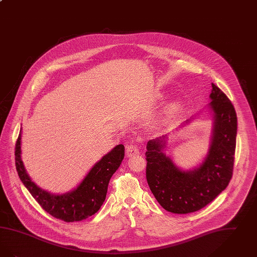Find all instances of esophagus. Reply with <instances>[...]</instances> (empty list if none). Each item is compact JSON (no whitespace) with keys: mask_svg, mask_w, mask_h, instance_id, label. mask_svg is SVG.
Here are the masks:
<instances>
[{"mask_svg":"<svg viewBox=\"0 0 257 257\" xmlns=\"http://www.w3.org/2000/svg\"><path fill=\"white\" fill-rule=\"evenodd\" d=\"M140 154V151H139V148L136 146V145H129L127 148H126V155L128 158L130 157H134V156H137V155Z\"/></svg>","mask_w":257,"mask_h":257,"instance_id":"obj_1","label":"esophagus"}]
</instances>
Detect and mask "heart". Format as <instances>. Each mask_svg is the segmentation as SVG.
<instances>
[{
  "label": "heart",
  "instance_id": "heart-1",
  "mask_svg": "<svg viewBox=\"0 0 257 257\" xmlns=\"http://www.w3.org/2000/svg\"><path fill=\"white\" fill-rule=\"evenodd\" d=\"M178 107H179V104L177 102H173L171 105H170V108H169V113L170 114H172V113H174L176 111H177V109H178Z\"/></svg>",
  "mask_w": 257,
  "mask_h": 257
}]
</instances>
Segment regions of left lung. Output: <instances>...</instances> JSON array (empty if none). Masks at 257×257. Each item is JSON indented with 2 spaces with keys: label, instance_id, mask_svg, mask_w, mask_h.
Masks as SVG:
<instances>
[{
  "label": "left lung",
  "instance_id": "obj_1",
  "mask_svg": "<svg viewBox=\"0 0 257 257\" xmlns=\"http://www.w3.org/2000/svg\"><path fill=\"white\" fill-rule=\"evenodd\" d=\"M212 129L209 147L202 163L184 170L165 154L167 135L149 141L146 145V179L156 200L165 210L186 214L205 207L226 189L233 171L236 146L235 109L216 85L211 83ZM194 119L191 117L179 128ZM178 130V128H177Z\"/></svg>",
  "mask_w": 257,
  "mask_h": 257
}]
</instances>
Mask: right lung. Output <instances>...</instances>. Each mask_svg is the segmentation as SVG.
Instances as JSON below:
<instances>
[{"mask_svg": "<svg viewBox=\"0 0 257 257\" xmlns=\"http://www.w3.org/2000/svg\"><path fill=\"white\" fill-rule=\"evenodd\" d=\"M22 128L15 147L16 169L22 183L38 204L54 218L77 222L96 213L103 205L111 177L124 158V146L118 144L92 166L81 183L63 194H53L36 185L28 174L22 161Z\"/></svg>", "mask_w": 257, "mask_h": 257, "instance_id": "add662e5", "label": "right lung"}]
</instances>
